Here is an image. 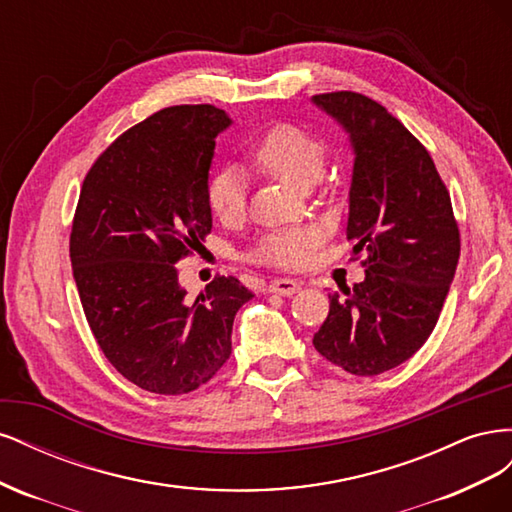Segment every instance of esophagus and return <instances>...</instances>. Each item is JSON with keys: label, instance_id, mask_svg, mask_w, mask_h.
I'll return each mask as SVG.
<instances>
[{"label": "esophagus", "instance_id": "esophagus-1", "mask_svg": "<svg viewBox=\"0 0 512 512\" xmlns=\"http://www.w3.org/2000/svg\"><path fill=\"white\" fill-rule=\"evenodd\" d=\"M299 290H301V282L290 280V277H280V280H273L269 284V292L282 294V297H290V294L299 292Z\"/></svg>", "mask_w": 512, "mask_h": 512}]
</instances>
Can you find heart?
<instances>
[{"instance_id": "b5f03b06", "label": "heart", "mask_w": 512, "mask_h": 512, "mask_svg": "<svg viewBox=\"0 0 512 512\" xmlns=\"http://www.w3.org/2000/svg\"><path fill=\"white\" fill-rule=\"evenodd\" d=\"M254 160L275 179L290 188L305 190L314 185L327 166V145L318 136L297 126H275L260 138L254 149ZM207 205L215 218L232 222L245 209V179L235 166L220 168L207 181ZM316 228H286L269 232L256 247V258L275 267H301L318 245Z\"/></svg>"}]
</instances>
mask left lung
Segmentation results:
<instances>
[{
  "mask_svg": "<svg viewBox=\"0 0 512 512\" xmlns=\"http://www.w3.org/2000/svg\"><path fill=\"white\" fill-rule=\"evenodd\" d=\"M312 102L348 134L354 156L346 237L365 280L329 294L314 348L354 376H378L421 348L459 260L451 196L427 149L382 104L354 91Z\"/></svg>",
  "mask_w": 512,
  "mask_h": 512,
  "instance_id": "1",
  "label": "left lung"
}]
</instances>
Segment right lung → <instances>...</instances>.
Masks as SVG:
<instances>
[{"label":"right lung","mask_w":512,"mask_h":512,"mask_svg":"<svg viewBox=\"0 0 512 512\" xmlns=\"http://www.w3.org/2000/svg\"><path fill=\"white\" fill-rule=\"evenodd\" d=\"M228 126L211 104L164 108L123 132L83 181L70 235L83 312L106 359L149 393L183 395L218 374L254 297L222 275L190 301L173 267L211 232L205 192Z\"/></svg>","instance_id":"right-lung-1"}]
</instances>
